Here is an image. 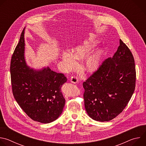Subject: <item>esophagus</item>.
Segmentation results:
<instances>
[{
    "instance_id": "obj_1",
    "label": "esophagus",
    "mask_w": 146,
    "mask_h": 146,
    "mask_svg": "<svg viewBox=\"0 0 146 146\" xmlns=\"http://www.w3.org/2000/svg\"><path fill=\"white\" fill-rule=\"evenodd\" d=\"M78 81V80L77 78V77L76 76H73L70 78V81L73 83H74V84H76V83H77Z\"/></svg>"
}]
</instances>
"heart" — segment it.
I'll return each mask as SVG.
<instances>
[{
    "instance_id": "heart-1",
    "label": "heart",
    "mask_w": 146,
    "mask_h": 146,
    "mask_svg": "<svg viewBox=\"0 0 146 146\" xmlns=\"http://www.w3.org/2000/svg\"><path fill=\"white\" fill-rule=\"evenodd\" d=\"M95 46V42L92 40H86L82 44L73 49L72 54L68 51H64L62 59L65 62L68 69H71L77 65L76 60L86 57ZM101 52L97 51L91 54L86 59L85 69L89 72H95L99 66L101 61Z\"/></svg>"
}]
</instances>
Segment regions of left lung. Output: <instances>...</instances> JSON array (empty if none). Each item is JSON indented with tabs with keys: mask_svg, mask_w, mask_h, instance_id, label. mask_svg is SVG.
<instances>
[{
	"mask_svg": "<svg viewBox=\"0 0 146 146\" xmlns=\"http://www.w3.org/2000/svg\"><path fill=\"white\" fill-rule=\"evenodd\" d=\"M133 56L123 41L112 58L103 62L82 86L88 115L98 121H109L125 108L135 89Z\"/></svg>",
	"mask_w": 146,
	"mask_h": 146,
	"instance_id": "1",
	"label": "left lung"
}]
</instances>
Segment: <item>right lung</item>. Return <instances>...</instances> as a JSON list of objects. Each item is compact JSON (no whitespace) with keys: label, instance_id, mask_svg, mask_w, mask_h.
<instances>
[{"label":"right lung","instance_id":"right-lung-1","mask_svg":"<svg viewBox=\"0 0 146 146\" xmlns=\"http://www.w3.org/2000/svg\"><path fill=\"white\" fill-rule=\"evenodd\" d=\"M24 30L11 59L10 73L14 97L33 120L47 123L56 119L63 111L65 99L61 87L67 81L62 73L49 68L34 70L27 65L25 56Z\"/></svg>","mask_w":146,"mask_h":146}]
</instances>
